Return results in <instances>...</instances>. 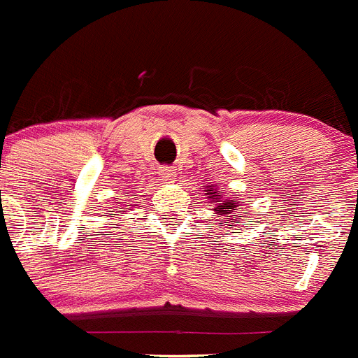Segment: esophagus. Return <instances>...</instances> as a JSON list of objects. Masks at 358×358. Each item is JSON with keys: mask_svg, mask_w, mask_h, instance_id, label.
Returning <instances> with one entry per match:
<instances>
[{"mask_svg": "<svg viewBox=\"0 0 358 358\" xmlns=\"http://www.w3.org/2000/svg\"><path fill=\"white\" fill-rule=\"evenodd\" d=\"M160 180L164 183H175L176 182L175 169H169V167H164V169H160Z\"/></svg>", "mask_w": 358, "mask_h": 358, "instance_id": "34e87169", "label": "esophagus"}]
</instances>
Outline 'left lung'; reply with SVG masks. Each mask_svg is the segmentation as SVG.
I'll list each match as a JSON object with an SVG mask.
<instances>
[{"mask_svg":"<svg viewBox=\"0 0 358 358\" xmlns=\"http://www.w3.org/2000/svg\"><path fill=\"white\" fill-rule=\"evenodd\" d=\"M205 198L214 203V214H217L220 217H223V223H225L229 229H234L239 227L241 222V216L238 214L239 207L243 205V201L236 200L232 196H225L216 185H205ZM241 225H245L241 222Z\"/></svg>","mask_w":358,"mask_h":358,"instance_id":"obj_1","label":"left lung"}]
</instances>
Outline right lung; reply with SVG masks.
Masks as SVG:
<instances>
[{
	"label": "right lung",
	"instance_id": "obj_1",
	"mask_svg": "<svg viewBox=\"0 0 358 358\" xmlns=\"http://www.w3.org/2000/svg\"><path fill=\"white\" fill-rule=\"evenodd\" d=\"M120 209H122V207H117V210H115L117 214H113L111 217H117V216H122V214H126V210H120Z\"/></svg>",
	"mask_w": 358,
	"mask_h": 358
}]
</instances>
